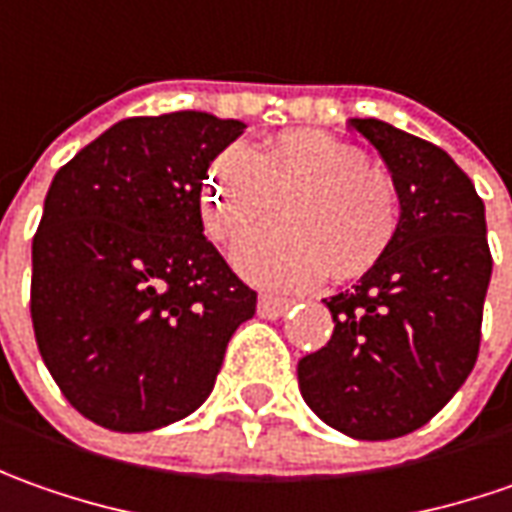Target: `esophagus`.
<instances>
[{
    "label": "esophagus",
    "mask_w": 512,
    "mask_h": 512,
    "mask_svg": "<svg viewBox=\"0 0 512 512\" xmlns=\"http://www.w3.org/2000/svg\"><path fill=\"white\" fill-rule=\"evenodd\" d=\"M291 309V300L286 297H272V294H260L257 300V314L266 317V320H280L286 311Z\"/></svg>",
    "instance_id": "34e87169"
}]
</instances>
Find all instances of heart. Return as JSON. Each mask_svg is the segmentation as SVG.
I'll use <instances>...</instances> for the list:
<instances>
[{
  "instance_id": "obj_1",
  "label": "heart",
  "mask_w": 512,
  "mask_h": 512,
  "mask_svg": "<svg viewBox=\"0 0 512 512\" xmlns=\"http://www.w3.org/2000/svg\"><path fill=\"white\" fill-rule=\"evenodd\" d=\"M289 226L240 240L235 263L257 286L306 289L323 274L351 280L371 272L402 221L394 175L368 155L320 130H291L252 150H226L212 167L203 215L221 238L252 226Z\"/></svg>"
}]
</instances>
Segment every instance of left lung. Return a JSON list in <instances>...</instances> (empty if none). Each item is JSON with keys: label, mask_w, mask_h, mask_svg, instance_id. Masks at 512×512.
Segmentation results:
<instances>
[{"label": "left lung", "mask_w": 512, "mask_h": 512, "mask_svg": "<svg viewBox=\"0 0 512 512\" xmlns=\"http://www.w3.org/2000/svg\"><path fill=\"white\" fill-rule=\"evenodd\" d=\"M351 127L391 169L402 221L377 266L326 300L334 334L297 382L334 431L379 442L431 422L473 371L493 257L485 203L448 152L377 118Z\"/></svg>", "instance_id": "left-lung-1"}]
</instances>
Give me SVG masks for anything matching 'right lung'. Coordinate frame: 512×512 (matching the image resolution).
I'll return each mask as SVG.
<instances>
[{"mask_svg":"<svg viewBox=\"0 0 512 512\" xmlns=\"http://www.w3.org/2000/svg\"><path fill=\"white\" fill-rule=\"evenodd\" d=\"M243 121L181 110L124 118L47 189L33 235L30 317L67 402L141 433L212 394L257 294L203 238L206 169Z\"/></svg>","mask_w":512,"mask_h":512,"instance_id":"add662e5","label":"right lung"}]
</instances>
